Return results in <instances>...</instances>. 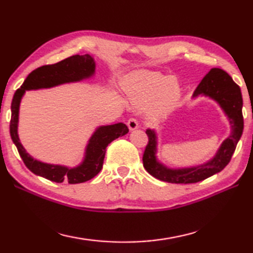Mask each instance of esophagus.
Instances as JSON below:
<instances>
[{
    "label": "esophagus",
    "mask_w": 253,
    "mask_h": 253,
    "mask_svg": "<svg viewBox=\"0 0 253 253\" xmlns=\"http://www.w3.org/2000/svg\"><path fill=\"white\" fill-rule=\"evenodd\" d=\"M127 126H129V129L131 130V131H133V130H136L139 127V123H138V121H136L135 119H130L129 121H127Z\"/></svg>",
    "instance_id": "34e87169"
}]
</instances>
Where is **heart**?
<instances>
[{
    "instance_id": "obj_1",
    "label": "heart",
    "mask_w": 253,
    "mask_h": 253,
    "mask_svg": "<svg viewBox=\"0 0 253 253\" xmlns=\"http://www.w3.org/2000/svg\"><path fill=\"white\" fill-rule=\"evenodd\" d=\"M123 88L136 108L149 109L156 118L169 114L180 96L179 84L174 79L147 70L136 71L126 77Z\"/></svg>"
}]
</instances>
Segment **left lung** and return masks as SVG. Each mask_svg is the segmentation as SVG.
<instances>
[{
	"label": "left lung",
	"instance_id": "obj_1",
	"mask_svg": "<svg viewBox=\"0 0 253 253\" xmlns=\"http://www.w3.org/2000/svg\"><path fill=\"white\" fill-rule=\"evenodd\" d=\"M207 96L215 101L223 110L230 123V134L216 151L215 156L200 166L190 168H168L157 158L158 135L156 130L145 131L149 142L143 154V167L154 178L169 183H196L222 171L231 160L243 132L242 95L238 84L225 71L213 68L209 71L193 92L192 97Z\"/></svg>",
	"mask_w": 253,
	"mask_h": 253
}]
</instances>
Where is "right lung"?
<instances>
[{
	"label": "right lung",
	"instance_id": "1",
	"mask_svg": "<svg viewBox=\"0 0 253 253\" xmlns=\"http://www.w3.org/2000/svg\"><path fill=\"white\" fill-rule=\"evenodd\" d=\"M94 73L95 61L93 56L90 54H77L57 62L55 64L43 65L41 68L35 69L28 75L21 87L15 91L11 104L10 134L24 165L34 174L57 183L63 182V181H68L70 184L85 182L94 178L101 171L103 167L106 147L113 140L118 139L119 136L126 135L129 132L127 126L122 122L96 127L91 138L88 139L82 162L73 168L35 160L26 152L20 142L19 133H17L19 112L22 97L26 91L50 88L65 83L80 82L93 77Z\"/></svg>",
	"mask_w": 253,
	"mask_h": 253
}]
</instances>
